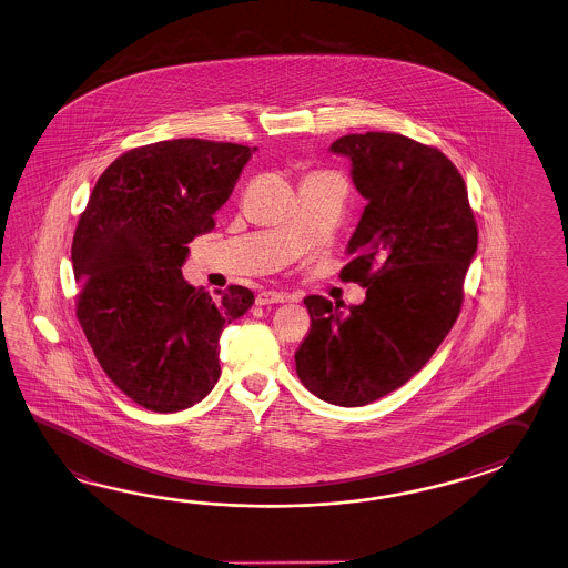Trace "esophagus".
Here are the masks:
<instances>
[{
  "label": "esophagus",
  "mask_w": 568,
  "mask_h": 568,
  "mask_svg": "<svg viewBox=\"0 0 568 568\" xmlns=\"http://www.w3.org/2000/svg\"><path fill=\"white\" fill-rule=\"evenodd\" d=\"M288 298H291V296H288L286 292L262 291L257 294L255 303H257V305H274V303H284V301H288Z\"/></svg>",
  "instance_id": "esophagus-1"
}]
</instances>
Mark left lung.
Masks as SVG:
<instances>
[{"mask_svg":"<svg viewBox=\"0 0 568 568\" xmlns=\"http://www.w3.org/2000/svg\"><path fill=\"white\" fill-rule=\"evenodd\" d=\"M332 150L352 161V181L368 200L339 272L366 298L339 311L306 296L311 329L294 361L308 392L358 407L407 383L452 332L478 224L464 176L438 148L366 131L335 140Z\"/></svg>","mask_w":568,"mask_h":568,"instance_id":"obj_1","label":"left lung"}]
</instances>
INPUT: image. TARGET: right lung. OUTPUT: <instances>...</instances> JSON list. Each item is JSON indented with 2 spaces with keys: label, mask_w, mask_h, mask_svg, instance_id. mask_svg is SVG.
I'll list each match as a JSON object with an SVG mask.
<instances>
[{
  "label": "right lung",
  "mask_w": 568,
  "mask_h": 568,
  "mask_svg": "<svg viewBox=\"0 0 568 568\" xmlns=\"http://www.w3.org/2000/svg\"><path fill=\"white\" fill-rule=\"evenodd\" d=\"M253 150L200 138L131 148L104 169L78 220L75 317L102 371L152 412H181L214 389L220 334L255 303L245 286L212 298L181 274Z\"/></svg>",
  "instance_id": "right-lung-1"
}]
</instances>
